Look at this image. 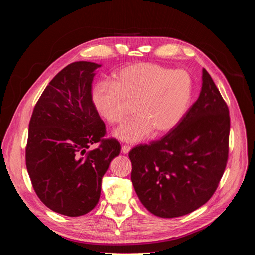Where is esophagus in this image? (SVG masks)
Returning <instances> with one entry per match:
<instances>
[{
    "mask_svg": "<svg viewBox=\"0 0 255 255\" xmlns=\"http://www.w3.org/2000/svg\"><path fill=\"white\" fill-rule=\"evenodd\" d=\"M129 151H130V146H128V145H125V144H123V145L121 146V153H123V154H128Z\"/></svg>",
    "mask_w": 255,
    "mask_h": 255,
    "instance_id": "esophagus-1",
    "label": "esophagus"
}]
</instances>
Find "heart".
Segmentation results:
<instances>
[{
	"instance_id": "heart-1",
	"label": "heart",
	"mask_w": 255,
	"mask_h": 255,
	"mask_svg": "<svg viewBox=\"0 0 255 255\" xmlns=\"http://www.w3.org/2000/svg\"><path fill=\"white\" fill-rule=\"evenodd\" d=\"M191 95L192 82L186 71L140 63L121 69L114 83H99L94 102L101 117L112 125L125 122L134 105L138 116L115 135L122 141L138 142L153 129L163 134L175 128L188 109Z\"/></svg>"
}]
</instances>
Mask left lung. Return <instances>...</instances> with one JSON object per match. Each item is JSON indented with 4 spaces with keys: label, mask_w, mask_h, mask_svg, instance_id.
I'll list each match as a JSON object with an SVG mask.
<instances>
[{
    "label": "left lung",
    "mask_w": 255,
    "mask_h": 255,
    "mask_svg": "<svg viewBox=\"0 0 255 255\" xmlns=\"http://www.w3.org/2000/svg\"><path fill=\"white\" fill-rule=\"evenodd\" d=\"M202 89L161 139L128 153L132 183L144 207L161 218L187 215L217 189L229 158V107L205 69Z\"/></svg>",
    "instance_id": "8db88e82"
}]
</instances>
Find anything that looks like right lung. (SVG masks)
<instances>
[{
	"instance_id": "obj_1",
	"label": "right lung",
	"mask_w": 255,
	"mask_h": 255,
	"mask_svg": "<svg viewBox=\"0 0 255 255\" xmlns=\"http://www.w3.org/2000/svg\"><path fill=\"white\" fill-rule=\"evenodd\" d=\"M100 67L91 61L65 67L43 90L28 125L25 163L33 188L45 206L69 217L96 207L102 177L120 153L118 140L104 138L92 100ZM95 143L98 148L87 151Z\"/></svg>"
}]
</instances>
